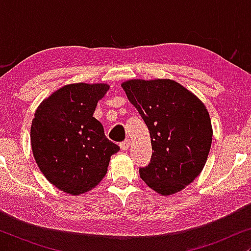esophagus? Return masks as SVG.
Instances as JSON below:
<instances>
[{"label":"esophagus","instance_id":"obj_1","mask_svg":"<svg viewBox=\"0 0 251 251\" xmlns=\"http://www.w3.org/2000/svg\"><path fill=\"white\" fill-rule=\"evenodd\" d=\"M130 145H131L130 140H126V142H123V143L120 144V147H121L122 151H126V150H129Z\"/></svg>","mask_w":251,"mask_h":251}]
</instances>
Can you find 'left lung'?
I'll use <instances>...</instances> for the list:
<instances>
[{
    "label": "left lung",
    "instance_id": "1",
    "mask_svg": "<svg viewBox=\"0 0 251 251\" xmlns=\"http://www.w3.org/2000/svg\"><path fill=\"white\" fill-rule=\"evenodd\" d=\"M150 130L151 162L140 178L162 195L191 184L203 169L212 142V126L203 102L169 78L129 80L121 84Z\"/></svg>",
    "mask_w": 251,
    "mask_h": 251
}]
</instances>
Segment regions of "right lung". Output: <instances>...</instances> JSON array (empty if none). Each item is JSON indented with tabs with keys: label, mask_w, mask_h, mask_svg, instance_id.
<instances>
[{
	"label": "right lung",
	"mask_w": 251,
	"mask_h": 251,
	"mask_svg": "<svg viewBox=\"0 0 251 251\" xmlns=\"http://www.w3.org/2000/svg\"><path fill=\"white\" fill-rule=\"evenodd\" d=\"M109 85L74 83L41 102L30 126L34 159L51 184L78 195L100 183L120 147L106 138L94 113Z\"/></svg>",
	"instance_id": "right-lung-1"
}]
</instances>
